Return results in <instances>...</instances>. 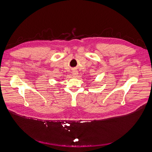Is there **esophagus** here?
I'll use <instances>...</instances> for the list:
<instances>
[{
	"label": "esophagus",
	"instance_id": "34e87169",
	"mask_svg": "<svg viewBox=\"0 0 152 152\" xmlns=\"http://www.w3.org/2000/svg\"><path fill=\"white\" fill-rule=\"evenodd\" d=\"M78 74H79V73H78V72L77 70H73L72 72V75H73V77H76Z\"/></svg>",
	"mask_w": 152,
	"mask_h": 152
}]
</instances>
